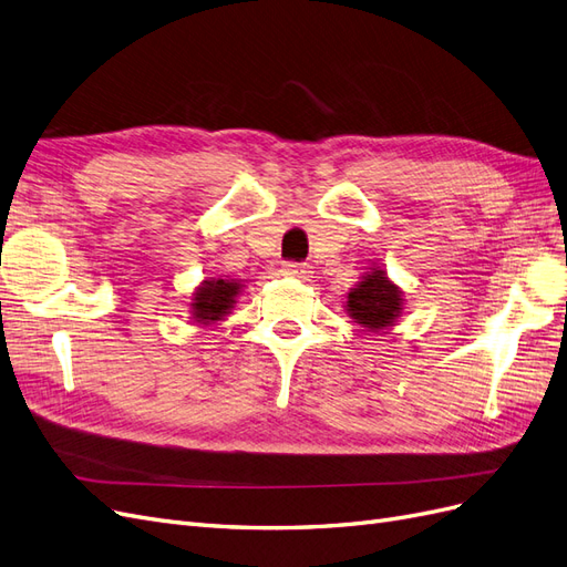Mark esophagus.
<instances>
[{
    "label": "esophagus",
    "instance_id": "obj_1",
    "mask_svg": "<svg viewBox=\"0 0 567 567\" xmlns=\"http://www.w3.org/2000/svg\"><path fill=\"white\" fill-rule=\"evenodd\" d=\"M281 274L284 277H290V279H307L310 277V265H300V262H284L281 267Z\"/></svg>",
    "mask_w": 567,
    "mask_h": 567
}]
</instances>
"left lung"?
<instances>
[{"instance_id": "left-lung-1", "label": "left lung", "mask_w": 567, "mask_h": 567, "mask_svg": "<svg viewBox=\"0 0 567 567\" xmlns=\"http://www.w3.org/2000/svg\"><path fill=\"white\" fill-rule=\"evenodd\" d=\"M402 290L394 286L381 267H371L362 281L348 293V315L362 329L379 333L400 319L402 315Z\"/></svg>"}]
</instances>
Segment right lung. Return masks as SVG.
I'll return each instance as SVG.
<instances>
[{"label":"right lung","instance_id":"add662e5","mask_svg":"<svg viewBox=\"0 0 567 567\" xmlns=\"http://www.w3.org/2000/svg\"><path fill=\"white\" fill-rule=\"evenodd\" d=\"M241 281L236 279H205L194 293L192 317L196 323H217L229 315L238 293H241Z\"/></svg>","mask_w":567,"mask_h":567}]
</instances>
